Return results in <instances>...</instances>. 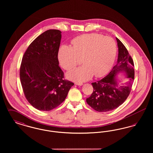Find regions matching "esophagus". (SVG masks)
Wrapping results in <instances>:
<instances>
[{
	"label": "esophagus",
	"instance_id": "1",
	"mask_svg": "<svg viewBox=\"0 0 153 153\" xmlns=\"http://www.w3.org/2000/svg\"><path fill=\"white\" fill-rule=\"evenodd\" d=\"M75 84L77 85H82L83 84L82 82H76Z\"/></svg>",
	"mask_w": 153,
	"mask_h": 153
}]
</instances>
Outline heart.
<instances>
[{
  "label": "heart",
  "mask_w": 153,
  "mask_h": 153,
  "mask_svg": "<svg viewBox=\"0 0 153 153\" xmlns=\"http://www.w3.org/2000/svg\"><path fill=\"white\" fill-rule=\"evenodd\" d=\"M72 46L62 45L59 51L60 64L67 71H72L82 57L84 64L68 74L69 79L76 82L89 80L95 74L101 77L113 65L117 54L115 41L109 36L97 33L85 34L72 39Z\"/></svg>",
  "instance_id": "1"
}]
</instances>
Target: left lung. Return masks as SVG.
I'll list each match as a JSON object with an SVG mask.
<instances>
[{
    "label": "left lung",
    "instance_id": "8db88e82",
    "mask_svg": "<svg viewBox=\"0 0 153 153\" xmlns=\"http://www.w3.org/2000/svg\"><path fill=\"white\" fill-rule=\"evenodd\" d=\"M118 46L117 64L109 74L102 80L92 82L94 91L87 99L88 104L98 112H108L116 109L127 99L131 92L134 80V64L131 56L123 43L116 38ZM126 73L128 81L120 86L116 76L119 72Z\"/></svg>",
    "mask_w": 153,
    "mask_h": 153
}]
</instances>
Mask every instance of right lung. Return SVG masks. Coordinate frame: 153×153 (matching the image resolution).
<instances>
[{
  "label": "right lung",
  "mask_w": 153,
  "mask_h": 153,
  "mask_svg": "<svg viewBox=\"0 0 153 153\" xmlns=\"http://www.w3.org/2000/svg\"><path fill=\"white\" fill-rule=\"evenodd\" d=\"M61 39L58 30H48L30 44L20 67V80L25 96L35 108L49 111L65 99L74 83L64 79L59 66Z\"/></svg>",
  "instance_id": "obj_1"
}]
</instances>
